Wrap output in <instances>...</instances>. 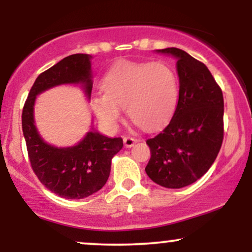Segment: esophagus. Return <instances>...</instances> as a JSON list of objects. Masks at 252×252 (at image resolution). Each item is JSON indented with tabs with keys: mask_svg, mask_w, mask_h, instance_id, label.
Wrapping results in <instances>:
<instances>
[{
	"mask_svg": "<svg viewBox=\"0 0 252 252\" xmlns=\"http://www.w3.org/2000/svg\"><path fill=\"white\" fill-rule=\"evenodd\" d=\"M136 142H137V140L135 137H132V136H124L123 137V143L126 148H131Z\"/></svg>",
	"mask_w": 252,
	"mask_h": 252,
	"instance_id": "obj_1",
	"label": "esophagus"
}]
</instances>
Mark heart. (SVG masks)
<instances>
[{
  "label": "heart",
  "mask_w": 252,
  "mask_h": 252,
  "mask_svg": "<svg viewBox=\"0 0 252 252\" xmlns=\"http://www.w3.org/2000/svg\"><path fill=\"white\" fill-rule=\"evenodd\" d=\"M102 90L91 97V108L110 129L116 128L123 108L141 128H158L172 116L179 98L175 72L163 62L117 63L103 78Z\"/></svg>",
  "instance_id": "b5f03b06"
}]
</instances>
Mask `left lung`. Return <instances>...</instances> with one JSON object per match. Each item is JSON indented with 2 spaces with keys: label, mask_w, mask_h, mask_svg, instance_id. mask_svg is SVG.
<instances>
[{
  "label": "left lung",
  "mask_w": 252,
  "mask_h": 252,
  "mask_svg": "<svg viewBox=\"0 0 252 252\" xmlns=\"http://www.w3.org/2000/svg\"><path fill=\"white\" fill-rule=\"evenodd\" d=\"M178 59V105L168 126L147 140V175L166 189H181L200 179L220 150L224 98L205 63L180 48L158 50Z\"/></svg>",
  "instance_id": "1"
}]
</instances>
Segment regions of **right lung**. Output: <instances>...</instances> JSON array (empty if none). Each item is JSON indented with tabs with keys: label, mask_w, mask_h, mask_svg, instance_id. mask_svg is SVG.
<instances>
[{
	"label": "right lung",
	"mask_w": 252,
	"mask_h": 252,
	"mask_svg": "<svg viewBox=\"0 0 252 252\" xmlns=\"http://www.w3.org/2000/svg\"><path fill=\"white\" fill-rule=\"evenodd\" d=\"M91 77V56L78 53L63 58L36 78L22 110V131L32 169L46 189L62 198L83 199L102 189L123 140L89 131L77 146L57 148L46 143L37 132L34 103L37 94L62 84H83L90 98Z\"/></svg>",
	"instance_id": "obj_1"
}]
</instances>
